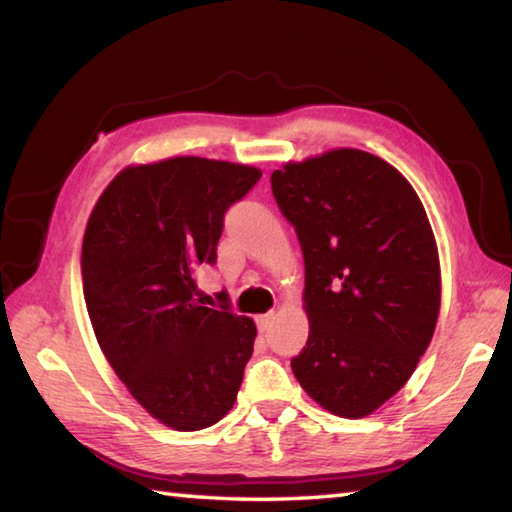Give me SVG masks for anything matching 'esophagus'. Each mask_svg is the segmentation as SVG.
<instances>
[{
	"instance_id": "1",
	"label": "esophagus",
	"mask_w": 512,
	"mask_h": 512,
	"mask_svg": "<svg viewBox=\"0 0 512 512\" xmlns=\"http://www.w3.org/2000/svg\"><path fill=\"white\" fill-rule=\"evenodd\" d=\"M255 322H257V329L259 331H268L271 329V324H273V313H264V315H257L255 318Z\"/></svg>"
}]
</instances>
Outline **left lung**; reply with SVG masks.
Instances as JSON below:
<instances>
[{"mask_svg":"<svg viewBox=\"0 0 512 512\" xmlns=\"http://www.w3.org/2000/svg\"><path fill=\"white\" fill-rule=\"evenodd\" d=\"M271 185L304 255L309 340L293 374L327 412L369 416L434 336L441 266L430 219L396 167L351 147L284 163Z\"/></svg>","mask_w":512,"mask_h":512,"instance_id":"left-lung-1","label":"left lung"}]
</instances>
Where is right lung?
<instances>
[{
  "instance_id": "right-lung-1",
  "label": "right lung",
  "mask_w": 512,
  "mask_h": 512,
  "mask_svg": "<svg viewBox=\"0 0 512 512\" xmlns=\"http://www.w3.org/2000/svg\"><path fill=\"white\" fill-rule=\"evenodd\" d=\"M253 165L174 156L129 165L102 190L82 239V291L111 369L156 421L194 432L237 401L255 322L203 306L224 215L259 181Z\"/></svg>"
}]
</instances>
